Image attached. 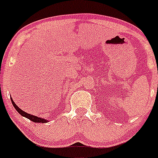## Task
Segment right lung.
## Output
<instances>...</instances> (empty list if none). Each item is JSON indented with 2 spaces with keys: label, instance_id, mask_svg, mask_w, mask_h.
<instances>
[{
  "label": "right lung",
  "instance_id": "add662e5",
  "mask_svg": "<svg viewBox=\"0 0 158 158\" xmlns=\"http://www.w3.org/2000/svg\"><path fill=\"white\" fill-rule=\"evenodd\" d=\"M11 101H12V104H13V107H15V109H16V111H17L18 112H19V114H20V115H21L22 116H23V117H25V118H28V119H30V120L32 121V122H34V123H44L49 122L48 120H47V119H45V118H40V117L35 116V115H31V114H28V113L23 111V110L20 109V108H19V107H18V106L16 105V104H15V102L13 101V100H12V97H11Z\"/></svg>",
  "mask_w": 158,
  "mask_h": 158
}]
</instances>
